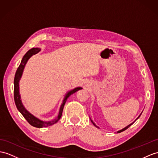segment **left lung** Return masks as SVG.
<instances>
[{"instance_id":"obj_1","label":"left lung","mask_w":158,"mask_h":158,"mask_svg":"<svg viewBox=\"0 0 158 158\" xmlns=\"http://www.w3.org/2000/svg\"><path fill=\"white\" fill-rule=\"evenodd\" d=\"M141 114L139 115V117H137V119H138V118H139V117L141 116ZM137 119H136V120H137ZM90 120H91V118H90ZM136 120H135V121H136ZM91 121H92V123H93V125H94L95 127H97V125H95V124L94 123V122H93V121H92V120H91ZM135 121H134L133 123H131V124H130V125H129L128 126H127V127H125L124 129H121V130H120V131H117V133H121V132H122V131H123L126 130L127 129H128V128L129 127H130L131 125H133V124L134 123H135ZM98 128H99V127H98Z\"/></svg>"}]
</instances>
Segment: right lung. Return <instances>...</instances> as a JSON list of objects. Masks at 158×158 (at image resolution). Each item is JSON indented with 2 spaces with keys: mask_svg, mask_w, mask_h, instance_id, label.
<instances>
[{
  "mask_svg": "<svg viewBox=\"0 0 158 158\" xmlns=\"http://www.w3.org/2000/svg\"><path fill=\"white\" fill-rule=\"evenodd\" d=\"M40 51V48H32V49H29V51L25 53L23 57L21 62L20 65H19V66L18 67L16 73H15V78H14V100H15V105H16L17 109L19 110V112L22 114V115L24 117V118L26 119V120L31 125L35 127L42 128V127H45L52 125L60 120L61 117V114H62L64 106L65 105V103H66V102L67 101L68 98L72 94L75 93L76 92H77L80 89H82V88L77 87V88H74V89H73L68 92L66 95L65 96V98L63 100L62 104H61V105L60 106L58 116H57L55 119H53V120H52V121H41L39 118H37L35 117H34L33 114H31L29 112H28V111L25 109L24 106L23 105L22 102H21L20 94H19V80H20V79H21V77L22 76L24 68H25L27 61H28V60L31 57L35 54H36V53H37Z\"/></svg>",
  "mask_w": 158,
  "mask_h": 158,
  "instance_id": "obj_1",
  "label": "right lung"
}]
</instances>
